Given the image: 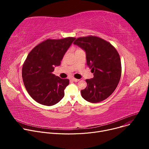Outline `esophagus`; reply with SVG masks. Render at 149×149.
Returning a JSON list of instances; mask_svg holds the SVG:
<instances>
[{"instance_id":"esophagus-1","label":"esophagus","mask_w":149,"mask_h":149,"mask_svg":"<svg viewBox=\"0 0 149 149\" xmlns=\"http://www.w3.org/2000/svg\"><path fill=\"white\" fill-rule=\"evenodd\" d=\"M72 80L73 81H74V82H77V81H78L79 79H76V78H72Z\"/></svg>"}]
</instances>
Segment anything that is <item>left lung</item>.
Masks as SVG:
<instances>
[{
    "mask_svg": "<svg viewBox=\"0 0 149 149\" xmlns=\"http://www.w3.org/2000/svg\"><path fill=\"white\" fill-rule=\"evenodd\" d=\"M86 54L87 64L94 77L86 79L87 87L81 90L86 101L97 103L107 98L120 81L121 65L120 55L110 43L99 37L89 36L77 38L74 42Z\"/></svg>",
    "mask_w": 149,
    "mask_h": 149,
    "instance_id": "8db88e82",
    "label": "left lung"
}]
</instances>
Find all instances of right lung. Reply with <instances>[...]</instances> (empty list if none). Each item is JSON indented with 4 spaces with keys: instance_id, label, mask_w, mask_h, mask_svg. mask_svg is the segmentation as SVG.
Wrapping results in <instances>:
<instances>
[{
    "instance_id": "1",
    "label": "right lung",
    "mask_w": 149,
    "mask_h": 149,
    "mask_svg": "<svg viewBox=\"0 0 149 149\" xmlns=\"http://www.w3.org/2000/svg\"><path fill=\"white\" fill-rule=\"evenodd\" d=\"M75 38L48 39L36 46L28 54L22 67V78L26 90L37 102L51 106L64 96L69 79L52 74L59 66L63 56Z\"/></svg>"
}]
</instances>
